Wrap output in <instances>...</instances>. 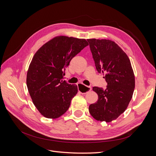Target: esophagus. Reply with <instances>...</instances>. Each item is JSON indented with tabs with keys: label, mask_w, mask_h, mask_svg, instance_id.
<instances>
[{
	"label": "esophagus",
	"mask_w": 156,
	"mask_h": 156,
	"mask_svg": "<svg viewBox=\"0 0 156 156\" xmlns=\"http://www.w3.org/2000/svg\"><path fill=\"white\" fill-rule=\"evenodd\" d=\"M77 88H78L79 92L81 94H86L88 92L91 90L90 87H87L85 85H83V84H77Z\"/></svg>",
	"instance_id": "34e87169"
}]
</instances>
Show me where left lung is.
<instances>
[{
  "instance_id": "1",
  "label": "left lung",
  "mask_w": 156,
  "mask_h": 156,
  "mask_svg": "<svg viewBox=\"0 0 156 156\" xmlns=\"http://www.w3.org/2000/svg\"><path fill=\"white\" fill-rule=\"evenodd\" d=\"M98 73L105 74L107 88L93 87L98 100L89 106V112L98 121L110 122L128 106L135 88V75L125 52L109 40L88 39Z\"/></svg>"
}]
</instances>
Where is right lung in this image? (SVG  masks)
Masks as SVG:
<instances>
[{"label": "right lung", "instance_id": "right-lung-1", "mask_svg": "<svg viewBox=\"0 0 156 156\" xmlns=\"http://www.w3.org/2000/svg\"><path fill=\"white\" fill-rule=\"evenodd\" d=\"M88 45L85 39L59 36L42 45L33 56L27 85L33 103L44 117L55 119L68 111L78 90L76 85L64 81V71Z\"/></svg>", "mask_w": 156, "mask_h": 156}]
</instances>
